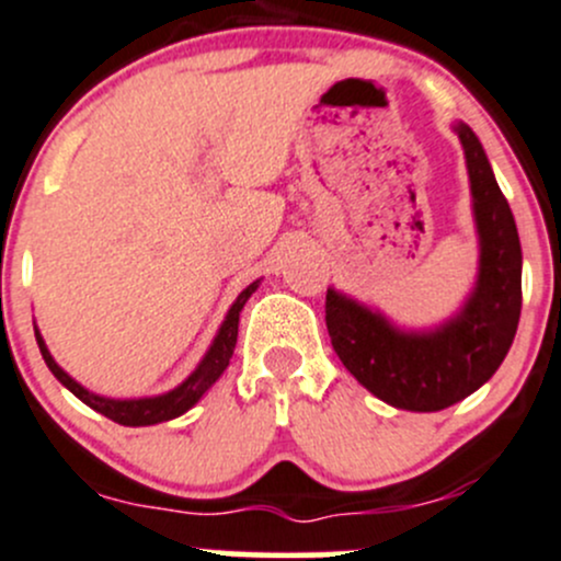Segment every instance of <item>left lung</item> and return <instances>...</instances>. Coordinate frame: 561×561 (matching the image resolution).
<instances>
[{
	"label": "left lung",
	"mask_w": 561,
	"mask_h": 561,
	"mask_svg": "<svg viewBox=\"0 0 561 561\" xmlns=\"http://www.w3.org/2000/svg\"><path fill=\"white\" fill-rule=\"evenodd\" d=\"M478 230V276L461 309L412 331L328 287L325 325L339 360L396 410L437 412L494 377L522 317V241L491 162L469 124L456 122Z\"/></svg>",
	"instance_id": "obj_1"
}]
</instances>
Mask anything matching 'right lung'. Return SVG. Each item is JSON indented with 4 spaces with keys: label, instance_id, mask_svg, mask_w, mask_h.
Here are the masks:
<instances>
[{
    "label": "right lung",
    "instance_id": "1",
    "mask_svg": "<svg viewBox=\"0 0 561 561\" xmlns=\"http://www.w3.org/2000/svg\"><path fill=\"white\" fill-rule=\"evenodd\" d=\"M257 285H260V279L252 282V285L244 287V290L239 293V298H236L233 307H230L228 314H225V320H222V325H219L217 336H214L211 347L206 350V355H203L201 364L195 366V371H192V375L186 377L181 386H175L173 390H168V393H160V396H140V399H107V396L92 393V390H87L81 382L72 380V377L67 375L59 364H56L54 355H50L48 347H45V339L39 336V331L35 328L37 347H39V353H43V360H45V366L50 369V375H54L61 386L70 390V393H76L83 404L92 407V410H98L100 415L111 417L113 423H122V426H154V423L173 421V417L184 415L186 410H192V407L203 399V393H206V390L211 388L219 377H222V371L228 369L230 358H233L236 339H239V314H241V309H244V304L249 301V296L257 290Z\"/></svg>",
    "mask_w": 561,
    "mask_h": 561
}]
</instances>
